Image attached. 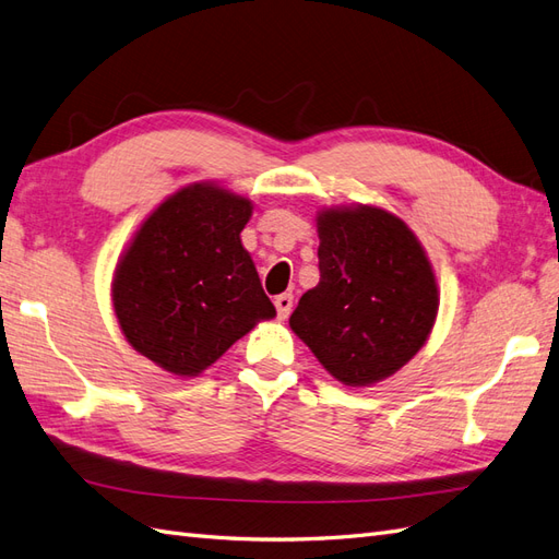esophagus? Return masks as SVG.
<instances>
[{
    "label": "esophagus",
    "mask_w": 559,
    "mask_h": 559,
    "mask_svg": "<svg viewBox=\"0 0 559 559\" xmlns=\"http://www.w3.org/2000/svg\"><path fill=\"white\" fill-rule=\"evenodd\" d=\"M275 308H277L280 320H286V317L292 314V308H294V296L292 294H280L275 298Z\"/></svg>",
    "instance_id": "34e87169"
}]
</instances>
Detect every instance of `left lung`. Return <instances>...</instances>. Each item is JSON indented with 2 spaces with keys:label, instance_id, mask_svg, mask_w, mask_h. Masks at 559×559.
<instances>
[{
  "label": "left lung",
  "instance_id": "left-lung-1",
  "mask_svg": "<svg viewBox=\"0 0 559 559\" xmlns=\"http://www.w3.org/2000/svg\"><path fill=\"white\" fill-rule=\"evenodd\" d=\"M320 282L289 317L294 334L343 385H371L428 341L440 292L428 255L402 218L357 204L317 211Z\"/></svg>",
  "mask_w": 559,
  "mask_h": 559
}]
</instances>
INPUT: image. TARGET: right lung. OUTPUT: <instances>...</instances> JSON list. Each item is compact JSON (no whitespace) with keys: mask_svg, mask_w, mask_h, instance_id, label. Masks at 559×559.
Instances as JSON below:
<instances>
[{"mask_svg":"<svg viewBox=\"0 0 559 559\" xmlns=\"http://www.w3.org/2000/svg\"><path fill=\"white\" fill-rule=\"evenodd\" d=\"M253 204L192 183L150 214L117 263L112 306L135 353L180 379L277 314L239 233Z\"/></svg>","mask_w":559,"mask_h":559,"instance_id":"right-lung-1","label":"right lung"}]
</instances>
